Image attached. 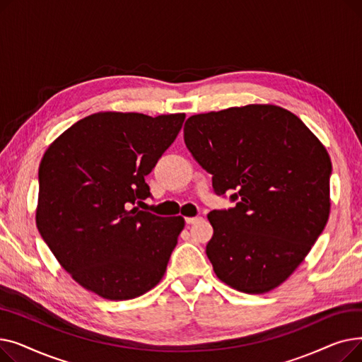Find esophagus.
Instances as JSON below:
<instances>
[{
  "instance_id": "34e87169",
  "label": "esophagus",
  "mask_w": 362,
  "mask_h": 362,
  "mask_svg": "<svg viewBox=\"0 0 362 362\" xmlns=\"http://www.w3.org/2000/svg\"><path fill=\"white\" fill-rule=\"evenodd\" d=\"M202 220V217H186L185 218V221L187 223V224H194V223H198V221H201Z\"/></svg>"
}]
</instances>
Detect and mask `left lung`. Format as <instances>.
<instances>
[{"mask_svg":"<svg viewBox=\"0 0 362 362\" xmlns=\"http://www.w3.org/2000/svg\"><path fill=\"white\" fill-rule=\"evenodd\" d=\"M187 149L236 206L208 214L206 257L217 277L245 293L270 292L311 251L330 214L332 163L293 112L272 104L191 116Z\"/></svg>","mask_w":362,"mask_h":362,"instance_id":"8db88e82","label":"left lung"}]
</instances>
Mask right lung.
<instances>
[{
	"label": "right lung",
	"instance_id": "add662e5",
	"mask_svg": "<svg viewBox=\"0 0 362 362\" xmlns=\"http://www.w3.org/2000/svg\"><path fill=\"white\" fill-rule=\"evenodd\" d=\"M185 117L95 112L45 151L36 227L62 267L101 298L141 296L165 273L185 220L133 205L151 195L145 176L173 144Z\"/></svg>",
	"mask_w": 362,
	"mask_h": 362
}]
</instances>
